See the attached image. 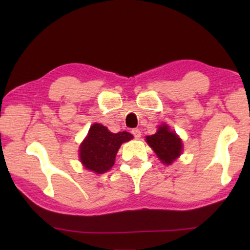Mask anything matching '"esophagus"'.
Wrapping results in <instances>:
<instances>
[{"mask_svg":"<svg viewBox=\"0 0 250 250\" xmlns=\"http://www.w3.org/2000/svg\"><path fill=\"white\" fill-rule=\"evenodd\" d=\"M131 132H132L133 137H134L135 139H139V138L141 137V131H140V129H133L132 131H131Z\"/></svg>","mask_w":250,"mask_h":250,"instance_id":"1","label":"esophagus"}]
</instances>
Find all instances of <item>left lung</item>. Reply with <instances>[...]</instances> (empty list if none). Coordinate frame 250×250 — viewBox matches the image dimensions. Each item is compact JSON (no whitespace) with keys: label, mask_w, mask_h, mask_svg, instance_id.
<instances>
[{"label":"left lung","mask_w":250,"mask_h":250,"mask_svg":"<svg viewBox=\"0 0 250 250\" xmlns=\"http://www.w3.org/2000/svg\"><path fill=\"white\" fill-rule=\"evenodd\" d=\"M146 139L147 145L155 152L161 162L167 166L174 162L182 153V140L166 124L159 125L156 133L147 135Z\"/></svg>","instance_id":"1"}]
</instances>
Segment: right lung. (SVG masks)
I'll return each mask as SVG.
<instances>
[{"instance_id":"1","label":"right lung","mask_w":250,"mask_h":250,"mask_svg":"<svg viewBox=\"0 0 250 250\" xmlns=\"http://www.w3.org/2000/svg\"><path fill=\"white\" fill-rule=\"evenodd\" d=\"M132 138L133 135L126 131L112 133L103 125H92L79 146L80 162L87 170L103 174L113 167L122 143L130 141Z\"/></svg>"}]
</instances>
